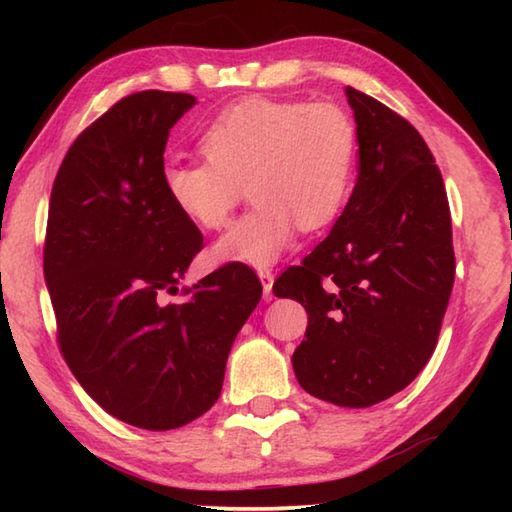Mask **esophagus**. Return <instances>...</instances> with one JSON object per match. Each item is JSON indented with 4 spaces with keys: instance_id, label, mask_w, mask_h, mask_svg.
Segmentation results:
<instances>
[{
    "instance_id": "1",
    "label": "esophagus",
    "mask_w": 512,
    "mask_h": 512,
    "mask_svg": "<svg viewBox=\"0 0 512 512\" xmlns=\"http://www.w3.org/2000/svg\"><path fill=\"white\" fill-rule=\"evenodd\" d=\"M257 275L262 279V286H264V299L270 301L273 299V270L268 266H259L257 268Z\"/></svg>"
}]
</instances>
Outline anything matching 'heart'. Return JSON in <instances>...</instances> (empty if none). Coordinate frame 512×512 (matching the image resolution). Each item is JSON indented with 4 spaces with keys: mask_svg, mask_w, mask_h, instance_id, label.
Here are the masks:
<instances>
[{
    "mask_svg": "<svg viewBox=\"0 0 512 512\" xmlns=\"http://www.w3.org/2000/svg\"><path fill=\"white\" fill-rule=\"evenodd\" d=\"M204 160L167 162L162 187L171 204L206 231L222 228L250 184L255 202L215 244L222 262L268 266L303 231L341 215L356 180L358 129L330 103L266 96L228 105L200 136Z\"/></svg>",
    "mask_w": 512,
    "mask_h": 512,
    "instance_id": "b5f03b06",
    "label": "heart"
}]
</instances>
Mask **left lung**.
<instances>
[{"instance_id":"left-lung-1","label":"left lung","mask_w":512,"mask_h":512,"mask_svg":"<svg viewBox=\"0 0 512 512\" xmlns=\"http://www.w3.org/2000/svg\"><path fill=\"white\" fill-rule=\"evenodd\" d=\"M358 178L332 233L277 277L308 312L292 354L299 385L339 407H372L416 378L436 350L455 255L442 173L418 129L345 88Z\"/></svg>"}]
</instances>
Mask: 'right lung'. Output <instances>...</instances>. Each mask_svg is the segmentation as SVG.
<instances>
[{
	"label": "right lung",
	"instance_id": "1",
	"mask_svg": "<svg viewBox=\"0 0 512 512\" xmlns=\"http://www.w3.org/2000/svg\"><path fill=\"white\" fill-rule=\"evenodd\" d=\"M193 105L191 94L145 90L85 127L54 178L43 244L65 363L107 413L149 431L215 405L262 299V281L233 262L171 301L204 246L162 187L169 129Z\"/></svg>",
	"mask_w": 512,
	"mask_h": 512
}]
</instances>
